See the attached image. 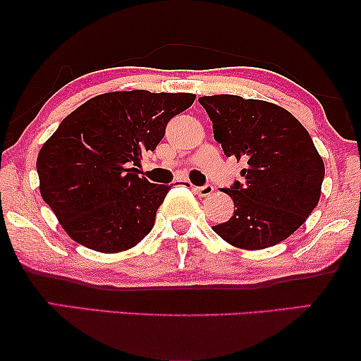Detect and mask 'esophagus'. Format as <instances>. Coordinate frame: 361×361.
I'll return each instance as SVG.
<instances>
[{
	"label": "esophagus",
	"instance_id": "1",
	"mask_svg": "<svg viewBox=\"0 0 361 361\" xmlns=\"http://www.w3.org/2000/svg\"><path fill=\"white\" fill-rule=\"evenodd\" d=\"M194 190L200 197H209V195H212V192H214V185L207 184V185H202V187H194Z\"/></svg>",
	"mask_w": 361,
	"mask_h": 361
}]
</instances>
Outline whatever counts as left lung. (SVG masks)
<instances>
[{
	"instance_id": "obj_1",
	"label": "left lung",
	"mask_w": 361,
	"mask_h": 361,
	"mask_svg": "<svg viewBox=\"0 0 361 361\" xmlns=\"http://www.w3.org/2000/svg\"><path fill=\"white\" fill-rule=\"evenodd\" d=\"M225 156L245 161L243 184L224 189L235 212L212 226L226 243L264 250L288 238L319 204L325 174L312 137L283 106L238 95L200 97Z\"/></svg>"
}]
</instances>
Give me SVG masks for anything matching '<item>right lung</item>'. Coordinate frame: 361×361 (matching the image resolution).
<instances>
[{
  "label": "right lung",
  "instance_id": "1",
  "mask_svg": "<svg viewBox=\"0 0 361 361\" xmlns=\"http://www.w3.org/2000/svg\"><path fill=\"white\" fill-rule=\"evenodd\" d=\"M194 100V93L110 92L63 118L39 151L37 174L44 202L73 241L120 253L149 233L171 187L151 184L133 166Z\"/></svg>",
  "mask_w": 361,
  "mask_h": 361
}]
</instances>
